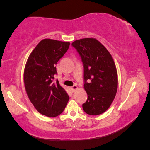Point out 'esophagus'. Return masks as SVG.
I'll return each mask as SVG.
<instances>
[{
    "label": "esophagus",
    "instance_id": "obj_1",
    "mask_svg": "<svg viewBox=\"0 0 150 150\" xmlns=\"http://www.w3.org/2000/svg\"><path fill=\"white\" fill-rule=\"evenodd\" d=\"M77 88H78L77 86L76 85H73V86H72L71 87V91H73V92H74L75 90L77 89Z\"/></svg>",
    "mask_w": 150,
    "mask_h": 150
}]
</instances>
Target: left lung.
<instances>
[{
  "mask_svg": "<svg viewBox=\"0 0 150 150\" xmlns=\"http://www.w3.org/2000/svg\"><path fill=\"white\" fill-rule=\"evenodd\" d=\"M72 46L81 57L84 68V88L88 98L83 108L89 115H98L107 110L118 88L116 68L110 53L94 38L76 40Z\"/></svg>",
  "mask_w": 150,
  "mask_h": 150,
  "instance_id": "obj_1",
  "label": "left lung"
}]
</instances>
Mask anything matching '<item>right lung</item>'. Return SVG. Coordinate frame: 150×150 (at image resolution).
<instances>
[{
	"label": "right lung",
	"instance_id": "add662e5",
	"mask_svg": "<svg viewBox=\"0 0 150 150\" xmlns=\"http://www.w3.org/2000/svg\"><path fill=\"white\" fill-rule=\"evenodd\" d=\"M69 45L55 40H42L30 55L24 69V85L30 100L40 113L49 117L62 114L69 99L57 79L55 80L57 63Z\"/></svg>",
	"mask_w": 150,
	"mask_h": 150
}]
</instances>
